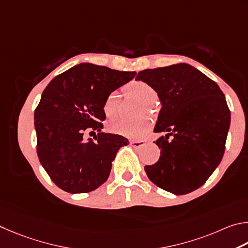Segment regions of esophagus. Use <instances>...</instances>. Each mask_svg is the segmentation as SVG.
Returning a JSON list of instances; mask_svg holds the SVG:
<instances>
[{"instance_id": "esophagus-1", "label": "esophagus", "mask_w": 248, "mask_h": 248, "mask_svg": "<svg viewBox=\"0 0 248 248\" xmlns=\"http://www.w3.org/2000/svg\"><path fill=\"white\" fill-rule=\"evenodd\" d=\"M145 144H146V140H142L131 141V145L134 147V148H140V147H142Z\"/></svg>"}]
</instances>
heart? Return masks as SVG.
Masks as SVG:
<instances>
[{
    "instance_id": "obj_1",
    "label": "heart",
    "mask_w": 248,
    "mask_h": 248,
    "mask_svg": "<svg viewBox=\"0 0 248 248\" xmlns=\"http://www.w3.org/2000/svg\"><path fill=\"white\" fill-rule=\"evenodd\" d=\"M126 91L128 94L137 99L142 104H150L157 98V91L149 84L141 80H134L126 86ZM103 112L108 117L114 119L116 116V110L114 104V97L108 95L103 103ZM150 127V122L148 120L140 121H126L122 120L115 122L111 125V131L115 134H119L124 137L138 140L148 132Z\"/></svg>"
}]
</instances>
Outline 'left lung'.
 <instances>
[{
  "mask_svg": "<svg viewBox=\"0 0 248 248\" xmlns=\"http://www.w3.org/2000/svg\"><path fill=\"white\" fill-rule=\"evenodd\" d=\"M136 80L147 82L158 93L162 108L155 132L167 133L155 141L161 149L159 160L145 167L149 180L175 195L199 188L224 154L231 113L223 93L214 80L186 63L145 69Z\"/></svg>",
  "mask_w": 248,
  "mask_h": 248,
  "instance_id": "8db88e82",
  "label": "left lung"
}]
</instances>
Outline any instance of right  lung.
Instances as JSON below:
<instances>
[{"mask_svg": "<svg viewBox=\"0 0 248 248\" xmlns=\"http://www.w3.org/2000/svg\"><path fill=\"white\" fill-rule=\"evenodd\" d=\"M107 66L81 63L60 74L43 90L34 110L37 154L53 183L72 194L88 193L108 180L111 162L126 138L101 132L103 103L135 77ZM93 129L99 133L85 142Z\"/></svg>", "mask_w": 248, "mask_h": 248, "instance_id": "obj_1", "label": "right lung"}]
</instances>
